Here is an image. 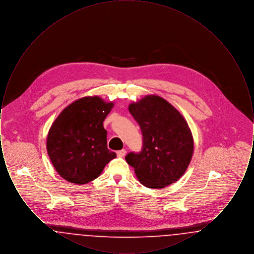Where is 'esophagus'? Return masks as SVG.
<instances>
[{
	"instance_id": "1",
	"label": "esophagus",
	"mask_w": 254,
	"mask_h": 254,
	"mask_svg": "<svg viewBox=\"0 0 254 254\" xmlns=\"http://www.w3.org/2000/svg\"><path fill=\"white\" fill-rule=\"evenodd\" d=\"M116 153H117L118 157H124L126 155V153H127V150L126 149H121V150H118Z\"/></svg>"
}]
</instances>
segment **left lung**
I'll return each mask as SVG.
<instances>
[{
    "label": "left lung",
    "instance_id": "8db88e82",
    "mask_svg": "<svg viewBox=\"0 0 254 254\" xmlns=\"http://www.w3.org/2000/svg\"><path fill=\"white\" fill-rule=\"evenodd\" d=\"M128 110L143 134L140 153L126 156L139 182L148 189H164L178 181L188 169L194 141L188 122L162 97L146 95Z\"/></svg>",
    "mask_w": 254,
    "mask_h": 254
}]
</instances>
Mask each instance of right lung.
<instances>
[{
  "label": "right lung",
  "mask_w": 254,
  "mask_h": 254,
  "mask_svg": "<svg viewBox=\"0 0 254 254\" xmlns=\"http://www.w3.org/2000/svg\"><path fill=\"white\" fill-rule=\"evenodd\" d=\"M113 102L99 96L74 101L53 122L47 138L49 159L65 181L83 185L99 177L116 153L107 145L103 123Z\"/></svg>",
  "instance_id": "obj_1"
}]
</instances>
